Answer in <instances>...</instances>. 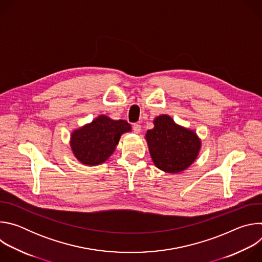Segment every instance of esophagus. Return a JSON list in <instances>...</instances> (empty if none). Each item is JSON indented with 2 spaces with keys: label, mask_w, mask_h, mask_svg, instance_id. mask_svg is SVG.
Returning a JSON list of instances; mask_svg holds the SVG:
<instances>
[{
  "label": "esophagus",
  "mask_w": 262,
  "mask_h": 262,
  "mask_svg": "<svg viewBox=\"0 0 262 262\" xmlns=\"http://www.w3.org/2000/svg\"><path fill=\"white\" fill-rule=\"evenodd\" d=\"M133 130L136 133V134H139L141 132V125L138 124V123H135L133 125Z\"/></svg>",
  "instance_id": "1"
}]
</instances>
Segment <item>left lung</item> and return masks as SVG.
Segmentation results:
<instances>
[{"instance_id":"obj_1","label":"left lung","mask_w":262,"mask_h":262,"mask_svg":"<svg viewBox=\"0 0 262 262\" xmlns=\"http://www.w3.org/2000/svg\"><path fill=\"white\" fill-rule=\"evenodd\" d=\"M155 127L147 130L145 139L154 164L166 173H181L197 159L201 140L197 134L174 122L169 115L154 120Z\"/></svg>"}]
</instances>
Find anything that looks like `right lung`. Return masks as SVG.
Segmentation results:
<instances>
[{"label": "right lung", "instance_id": "add662e5", "mask_svg": "<svg viewBox=\"0 0 262 262\" xmlns=\"http://www.w3.org/2000/svg\"><path fill=\"white\" fill-rule=\"evenodd\" d=\"M130 130L132 126L127 121L100 115L71 133L72 154L86 166L100 165L113 155L120 137Z\"/></svg>", "mask_w": 262, "mask_h": 262}]
</instances>
